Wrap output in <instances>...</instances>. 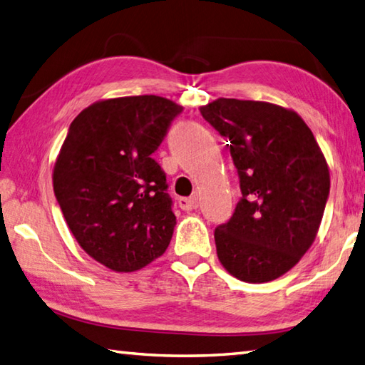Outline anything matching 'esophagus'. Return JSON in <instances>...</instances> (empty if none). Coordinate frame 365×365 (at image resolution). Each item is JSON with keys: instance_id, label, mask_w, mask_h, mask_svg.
Here are the masks:
<instances>
[{"instance_id": "esophagus-1", "label": "esophagus", "mask_w": 365, "mask_h": 365, "mask_svg": "<svg viewBox=\"0 0 365 365\" xmlns=\"http://www.w3.org/2000/svg\"><path fill=\"white\" fill-rule=\"evenodd\" d=\"M178 205H180V207L182 210H192V209H197L198 207V197L193 195V197H189V198H180L178 200Z\"/></svg>"}]
</instances>
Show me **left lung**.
<instances>
[{"instance_id": "left-lung-1", "label": "left lung", "mask_w": 365, "mask_h": 365, "mask_svg": "<svg viewBox=\"0 0 365 365\" xmlns=\"http://www.w3.org/2000/svg\"><path fill=\"white\" fill-rule=\"evenodd\" d=\"M201 115L228 139L242 197L214 231L217 256L245 282L279 278L317 236L329 195V170L312 131L277 104L218 98Z\"/></svg>"}]
</instances>
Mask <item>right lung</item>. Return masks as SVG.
Returning <instances> with one entry per match:
<instances>
[{
    "label": "right lung",
    "instance_id": "add662e5",
    "mask_svg": "<svg viewBox=\"0 0 365 365\" xmlns=\"http://www.w3.org/2000/svg\"><path fill=\"white\" fill-rule=\"evenodd\" d=\"M182 112L156 95L98 101L71 121L53 187L88 256L134 272L164 255L176 217L164 170L151 158Z\"/></svg>",
    "mask_w": 365,
    "mask_h": 365
}]
</instances>
